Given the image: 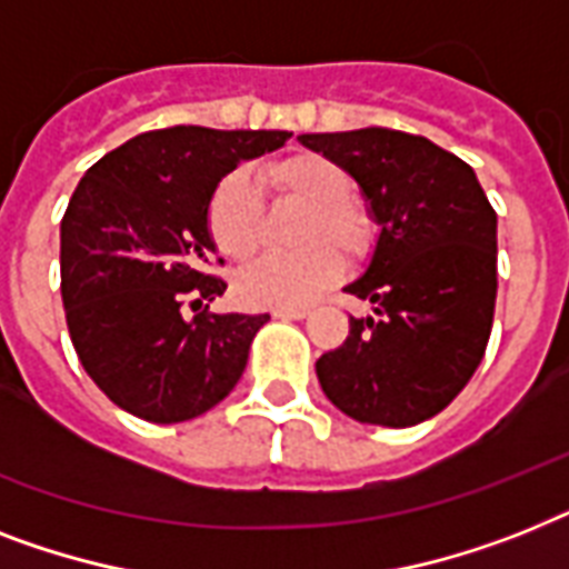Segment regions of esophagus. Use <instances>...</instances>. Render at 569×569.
<instances>
[{"mask_svg":"<svg viewBox=\"0 0 569 569\" xmlns=\"http://www.w3.org/2000/svg\"><path fill=\"white\" fill-rule=\"evenodd\" d=\"M309 309L307 307H277L274 309V318H295V321H300V318H307Z\"/></svg>","mask_w":569,"mask_h":569,"instance_id":"34e87169","label":"esophagus"}]
</instances>
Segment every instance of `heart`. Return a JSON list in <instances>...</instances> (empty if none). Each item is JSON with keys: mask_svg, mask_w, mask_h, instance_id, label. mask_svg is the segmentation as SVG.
Listing matches in <instances>:
<instances>
[{"mask_svg": "<svg viewBox=\"0 0 569 569\" xmlns=\"http://www.w3.org/2000/svg\"><path fill=\"white\" fill-rule=\"evenodd\" d=\"M266 180L309 207L300 242L312 244L295 257H266L237 277V295L248 307H303L327 292L341 271L339 257H362L371 244V221L350 204L353 180L336 160L316 151L283 157L266 166ZM207 230L228 260H248L260 244V201L244 172H230L212 189Z\"/></svg>", "mask_w": 569, "mask_h": 569, "instance_id": "heart-1", "label": "heart"}]
</instances>
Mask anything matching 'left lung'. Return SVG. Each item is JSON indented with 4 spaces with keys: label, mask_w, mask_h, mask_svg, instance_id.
<instances>
[{
    "label": "left lung",
    "mask_w": 569,
    "mask_h": 569,
    "mask_svg": "<svg viewBox=\"0 0 569 569\" xmlns=\"http://www.w3.org/2000/svg\"><path fill=\"white\" fill-rule=\"evenodd\" d=\"M359 183L380 228L371 260L345 292V345L316 362L330 403L377 427H415L459 395L485 357L497 300V212L477 172L415 133L359 128L300 133Z\"/></svg>",
    "instance_id": "obj_1"
}]
</instances>
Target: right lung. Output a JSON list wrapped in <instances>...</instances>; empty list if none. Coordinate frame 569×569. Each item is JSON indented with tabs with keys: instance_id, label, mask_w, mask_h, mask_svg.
<instances>
[{
	"instance_id": "1",
	"label": "right lung",
	"mask_w": 569,
	"mask_h": 569,
	"mask_svg": "<svg viewBox=\"0 0 569 569\" xmlns=\"http://www.w3.org/2000/svg\"><path fill=\"white\" fill-rule=\"evenodd\" d=\"M289 137L198 124L146 131L76 187L60 221V298L78 359L119 409L180 423L239 382L269 316L200 308L228 289L210 274L207 204L224 174ZM187 302L202 312L187 319Z\"/></svg>"
}]
</instances>
